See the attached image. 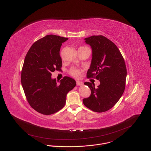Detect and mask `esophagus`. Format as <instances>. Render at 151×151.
<instances>
[{
    "label": "esophagus",
    "instance_id": "obj_1",
    "mask_svg": "<svg viewBox=\"0 0 151 151\" xmlns=\"http://www.w3.org/2000/svg\"><path fill=\"white\" fill-rule=\"evenodd\" d=\"M83 82L81 81H76V85L78 86H82V85H83Z\"/></svg>",
    "mask_w": 151,
    "mask_h": 151
}]
</instances>
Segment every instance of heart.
<instances>
[{
    "mask_svg": "<svg viewBox=\"0 0 151 151\" xmlns=\"http://www.w3.org/2000/svg\"><path fill=\"white\" fill-rule=\"evenodd\" d=\"M81 48H84V47H81ZM71 75L74 77H78L79 76V70L76 69H72L70 71Z\"/></svg>",
    "mask_w": 151,
    "mask_h": 151,
    "instance_id": "b5f03b06",
    "label": "heart"
}]
</instances>
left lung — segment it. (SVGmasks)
<instances>
[{
	"instance_id": "8db88e82",
	"label": "left lung",
	"mask_w": 151,
	"mask_h": 151,
	"mask_svg": "<svg viewBox=\"0 0 151 151\" xmlns=\"http://www.w3.org/2000/svg\"><path fill=\"white\" fill-rule=\"evenodd\" d=\"M84 40L92 49V59L87 76L95 78L100 84L95 88L90 82L84 83L91 89V94L83 100V103L94 112H106L115 105L124 91L125 63L115 44L106 37L92 36Z\"/></svg>"
}]
</instances>
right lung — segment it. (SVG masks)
Returning <instances> with one entry per match:
<instances>
[{"label":"right lung","mask_w":151,"mask_h":151,"mask_svg":"<svg viewBox=\"0 0 151 151\" xmlns=\"http://www.w3.org/2000/svg\"><path fill=\"white\" fill-rule=\"evenodd\" d=\"M68 38L47 35L35 42L27 52L21 72V81L27 100L37 112L53 114L65 105L67 94L76 81L65 76L58 84L51 73L62 66L60 47Z\"/></svg>","instance_id":"1"}]
</instances>
